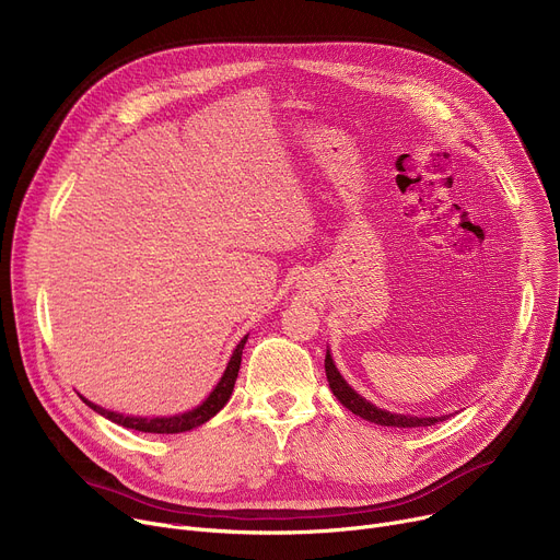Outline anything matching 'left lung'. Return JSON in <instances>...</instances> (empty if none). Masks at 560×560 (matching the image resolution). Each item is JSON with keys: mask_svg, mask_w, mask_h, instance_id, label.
Here are the masks:
<instances>
[{"mask_svg": "<svg viewBox=\"0 0 560 560\" xmlns=\"http://www.w3.org/2000/svg\"><path fill=\"white\" fill-rule=\"evenodd\" d=\"M324 366H326V378H328V387L332 392V396L338 398L347 409H351V412L364 421H371V423H378V425H394V428H425V425H434L439 421H443L445 417H405V415H392V412H385V409H378L371 402H366L362 396H358L347 383L345 378L340 376V371L335 369L332 364V358L330 353L326 351V360H324Z\"/></svg>", "mask_w": 560, "mask_h": 560, "instance_id": "obj_1", "label": "left lung"}]
</instances>
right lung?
Here are the masks:
<instances>
[{"label": "right lung", "mask_w": 560, "mask_h": 560, "mask_svg": "<svg viewBox=\"0 0 560 560\" xmlns=\"http://www.w3.org/2000/svg\"><path fill=\"white\" fill-rule=\"evenodd\" d=\"M247 338H243L225 369V374H222L220 383L215 385V389L209 394V398L191 409V412L186 415H179V417H171V419H139V417H124V415H117V412H109V409H103L90 400H85L94 412H98L101 417L115 421L124 428H130V430H139V432H153V434H177V432H186V430H194L198 425H202L205 421H209L211 417H215L222 407H225V402L230 400L232 392H234V383L238 378V369H241V355H243V347H245Z\"/></svg>", "instance_id": "right-lung-1"}]
</instances>
